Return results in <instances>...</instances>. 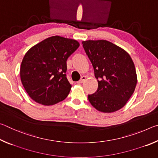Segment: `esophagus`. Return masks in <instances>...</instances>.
Instances as JSON below:
<instances>
[{"label": "esophagus", "mask_w": 158, "mask_h": 158, "mask_svg": "<svg viewBox=\"0 0 158 158\" xmlns=\"http://www.w3.org/2000/svg\"><path fill=\"white\" fill-rule=\"evenodd\" d=\"M85 79H86V77H85V76H83V77H81V79H80L79 81H77V84H82V83L85 81Z\"/></svg>", "instance_id": "34e87169"}]
</instances>
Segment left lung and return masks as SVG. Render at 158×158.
<instances>
[{
	"label": "left lung",
	"instance_id": "8db88e82",
	"mask_svg": "<svg viewBox=\"0 0 158 158\" xmlns=\"http://www.w3.org/2000/svg\"><path fill=\"white\" fill-rule=\"evenodd\" d=\"M82 44L98 83L97 91L88 96L90 103L104 113L119 110L133 94L137 82L130 56L104 40L83 41Z\"/></svg>",
	"mask_w": 158,
	"mask_h": 158
}]
</instances>
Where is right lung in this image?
Here are the masks:
<instances>
[{
	"instance_id": "right-lung-1",
	"label": "right lung",
	"mask_w": 158,
	"mask_h": 158,
	"mask_svg": "<svg viewBox=\"0 0 158 158\" xmlns=\"http://www.w3.org/2000/svg\"><path fill=\"white\" fill-rule=\"evenodd\" d=\"M79 47L75 40L56 35L44 40L26 52L20 77L31 99L49 106L67 98L72 85L66 77V61Z\"/></svg>"
}]
</instances>
